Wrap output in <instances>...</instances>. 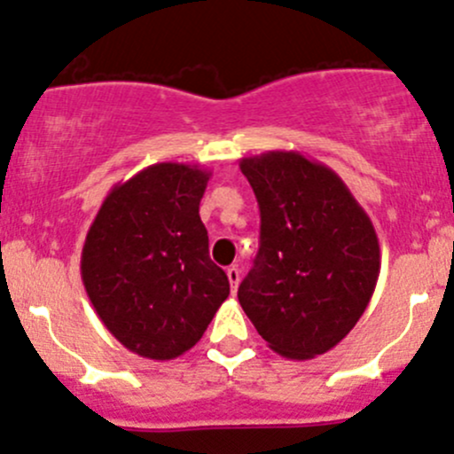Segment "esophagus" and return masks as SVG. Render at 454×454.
<instances>
[{
	"instance_id": "34e87169",
	"label": "esophagus",
	"mask_w": 454,
	"mask_h": 454,
	"mask_svg": "<svg viewBox=\"0 0 454 454\" xmlns=\"http://www.w3.org/2000/svg\"><path fill=\"white\" fill-rule=\"evenodd\" d=\"M227 278H230V285H231V294H236V289H239V283H240L239 267H227Z\"/></svg>"
}]
</instances>
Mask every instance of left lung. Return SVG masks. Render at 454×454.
Wrapping results in <instances>:
<instances>
[{"label": "left lung", "instance_id": "left-lung-1", "mask_svg": "<svg viewBox=\"0 0 454 454\" xmlns=\"http://www.w3.org/2000/svg\"><path fill=\"white\" fill-rule=\"evenodd\" d=\"M261 209V247L239 287L258 334L285 359H314L349 334L381 270L377 231L343 180L299 151L240 160Z\"/></svg>", "mask_w": 454, "mask_h": 454}]
</instances>
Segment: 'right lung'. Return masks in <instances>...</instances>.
I'll return each mask as SVG.
<instances>
[{"label": "right lung", "instance_id": "add662e5", "mask_svg": "<svg viewBox=\"0 0 454 454\" xmlns=\"http://www.w3.org/2000/svg\"><path fill=\"white\" fill-rule=\"evenodd\" d=\"M211 171L158 162L115 184L82 247V283L106 330L145 359L192 349L230 296L200 200Z\"/></svg>", "mask_w": 454, "mask_h": 454}]
</instances>
